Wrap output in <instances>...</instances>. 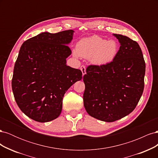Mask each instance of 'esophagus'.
<instances>
[{"label": "esophagus", "instance_id": "obj_1", "mask_svg": "<svg viewBox=\"0 0 158 158\" xmlns=\"http://www.w3.org/2000/svg\"><path fill=\"white\" fill-rule=\"evenodd\" d=\"M80 70H81V71H82V75L84 76L85 74V66L84 65H82L80 66Z\"/></svg>", "mask_w": 158, "mask_h": 158}]
</instances>
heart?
<instances>
[{"instance_id":"1","label":"heart","mask_w":158,"mask_h":158,"mask_svg":"<svg viewBox=\"0 0 158 158\" xmlns=\"http://www.w3.org/2000/svg\"><path fill=\"white\" fill-rule=\"evenodd\" d=\"M119 45L117 41H107L98 35H92L83 38L78 41L74 55L76 56L89 59L96 65H105L116 58Z\"/></svg>"}]
</instances>
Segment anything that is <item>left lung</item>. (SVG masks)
Segmentation results:
<instances>
[{"instance_id": "8db88e82", "label": "left lung", "mask_w": 158, "mask_h": 158, "mask_svg": "<svg viewBox=\"0 0 158 158\" xmlns=\"http://www.w3.org/2000/svg\"><path fill=\"white\" fill-rule=\"evenodd\" d=\"M120 43L111 63L89 65L83 80L84 106L95 118L113 122L130 114L136 107L144 88L146 64L138 43L113 34Z\"/></svg>"}]
</instances>
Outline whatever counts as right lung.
Masks as SVG:
<instances>
[{
	"label": "right lung",
	"instance_id": "add662e5",
	"mask_svg": "<svg viewBox=\"0 0 158 158\" xmlns=\"http://www.w3.org/2000/svg\"><path fill=\"white\" fill-rule=\"evenodd\" d=\"M72 30L44 32L23 42L14 68L12 88L21 111L35 121L58 117L68 89L82 78V71L66 64Z\"/></svg>",
	"mask_w": 158,
	"mask_h": 158
}]
</instances>
